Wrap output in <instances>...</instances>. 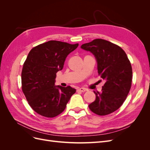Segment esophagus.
Instances as JSON below:
<instances>
[{
    "mask_svg": "<svg viewBox=\"0 0 150 150\" xmlns=\"http://www.w3.org/2000/svg\"><path fill=\"white\" fill-rule=\"evenodd\" d=\"M78 91H80V92H85L86 91V88H79L78 89Z\"/></svg>",
    "mask_w": 150,
    "mask_h": 150,
    "instance_id": "esophagus-1",
    "label": "esophagus"
}]
</instances>
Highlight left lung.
Instances as JSON below:
<instances>
[{
    "label": "left lung",
    "mask_w": 150,
    "mask_h": 150,
    "mask_svg": "<svg viewBox=\"0 0 150 150\" xmlns=\"http://www.w3.org/2000/svg\"><path fill=\"white\" fill-rule=\"evenodd\" d=\"M81 48L94 54L98 74L106 81L101 93L94 91L96 100L89 108L99 116L111 114L120 108L130 91L133 73L131 62L123 49L106 40L94 39L83 44Z\"/></svg>",
    "instance_id": "1"
}]
</instances>
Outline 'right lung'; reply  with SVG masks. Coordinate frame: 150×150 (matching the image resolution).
I'll return each mask as SVG.
<instances>
[{
  "label": "right lung",
  "instance_id": "obj_1",
  "mask_svg": "<svg viewBox=\"0 0 150 150\" xmlns=\"http://www.w3.org/2000/svg\"><path fill=\"white\" fill-rule=\"evenodd\" d=\"M58 40H49L30 50L22 67V90L38 114L54 117L64 111L76 89L54 86L56 73L62 70L68 54L78 47Z\"/></svg>",
  "mask_w": 150,
  "mask_h": 150
}]
</instances>
